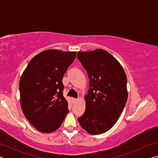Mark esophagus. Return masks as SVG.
<instances>
[{"label":"esophagus","mask_w":158,"mask_h":158,"mask_svg":"<svg viewBox=\"0 0 158 158\" xmlns=\"http://www.w3.org/2000/svg\"><path fill=\"white\" fill-rule=\"evenodd\" d=\"M79 100V99H77V98H73V102H74V103H75V102H77V101Z\"/></svg>","instance_id":"obj_1"}]
</instances>
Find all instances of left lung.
Wrapping results in <instances>:
<instances>
[{
    "label": "left lung",
    "instance_id": "left-lung-1",
    "mask_svg": "<svg viewBox=\"0 0 158 158\" xmlns=\"http://www.w3.org/2000/svg\"><path fill=\"white\" fill-rule=\"evenodd\" d=\"M88 73L89 88L85 110L79 124L90 135H100L114 126L127 100V77L116 58L103 49L77 54Z\"/></svg>",
    "mask_w": 158,
    "mask_h": 158
}]
</instances>
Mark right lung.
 <instances>
[{
  "instance_id": "add662e5",
  "label": "right lung",
  "mask_w": 158,
  "mask_h": 158,
  "mask_svg": "<svg viewBox=\"0 0 158 158\" xmlns=\"http://www.w3.org/2000/svg\"><path fill=\"white\" fill-rule=\"evenodd\" d=\"M75 58L76 52L44 51L32 58L21 77V109L40 132L50 133L58 129L69 112L62 80Z\"/></svg>"
}]
</instances>
